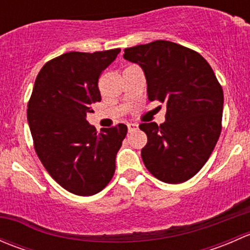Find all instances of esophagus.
Listing matches in <instances>:
<instances>
[{"label":"esophagus","instance_id":"34e87169","mask_svg":"<svg viewBox=\"0 0 250 250\" xmlns=\"http://www.w3.org/2000/svg\"><path fill=\"white\" fill-rule=\"evenodd\" d=\"M127 127H128V132H129V133L134 132V130L138 129V125H137V123H128Z\"/></svg>","mask_w":250,"mask_h":250}]
</instances>
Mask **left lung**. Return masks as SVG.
<instances>
[{
  "label": "left lung",
  "instance_id": "8db88e82",
  "mask_svg": "<svg viewBox=\"0 0 250 250\" xmlns=\"http://www.w3.org/2000/svg\"><path fill=\"white\" fill-rule=\"evenodd\" d=\"M123 58L143 69L148 100L166 103V122L141 123L147 135L141 158L163 183L196 175L221 132L224 93L210 65L195 50L169 41L125 48Z\"/></svg>",
  "mask_w": 250,
  "mask_h": 250
}]
</instances>
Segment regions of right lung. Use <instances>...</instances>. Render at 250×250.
Returning a JSON list of instances; mask_svg holds the SVG:
<instances>
[{
  "label": "right lung",
  "mask_w": 250,
  "mask_h": 250,
  "mask_svg": "<svg viewBox=\"0 0 250 250\" xmlns=\"http://www.w3.org/2000/svg\"><path fill=\"white\" fill-rule=\"evenodd\" d=\"M120 48L103 52H69L44 64L27 104V122L40 161L69 192L92 196L112 179L116 155L127 125L98 133L87 121L102 100L98 80Z\"/></svg>",
  "instance_id": "right-lung-1"
}]
</instances>
